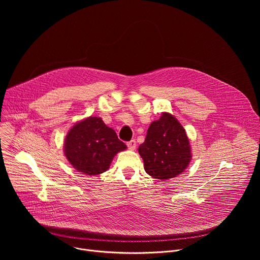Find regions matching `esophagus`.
<instances>
[{
	"label": "esophagus",
	"mask_w": 260,
	"mask_h": 260,
	"mask_svg": "<svg viewBox=\"0 0 260 260\" xmlns=\"http://www.w3.org/2000/svg\"><path fill=\"white\" fill-rule=\"evenodd\" d=\"M126 144H127V147H128L129 150H135V149H136V145H137L136 140H131V141L127 142Z\"/></svg>",
	"instance_id": "obj_1"
}]
</instances>
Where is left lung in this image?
<instances>
[{"label":"left lung","instance_id":"1","mask_svg":"<svg viewBox=\"0 0 260 260\" xmlns=\"http://www.w3.org/2000/svg\"><path fill=\"white\" fill-rule=\"evenodd\" d=\"M189 140L180 122L171 114L162 113L147 131L145 142L139 146L148 175L167 180L181 174L190 162Z\"/></svg>","mask_w":260,"mask_h":260}]
</instances>
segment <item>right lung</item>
<instances>
[{
  "label": "right lung",
  "instance_id": "add662e5",
  "mask_svg": "<svg viewBox=\"0 0 260 260\" xmlns=\"http://www.w3.org/2000/svg\"><path fill=\"white\" fill-rule=\"evenodd\" d=\"M126 149L114 129L102 118L88 117L76 123L64 140V154L78 172L94 176L106 172L115 154Z\"/></svg>",
  "mask_w": 260,
  "mask_h": 260
}]
</instances>
